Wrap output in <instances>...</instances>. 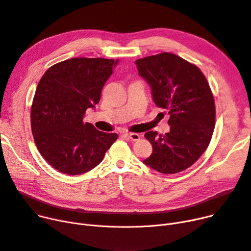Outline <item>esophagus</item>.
<instances>
[{
	"mask_svg": "<svg viewBox=\"0 0 251 251\" xmlns=\"http://www.w3.org/2000/svg\"><path fill=\"white\" fill-rule=\"evenodd\" d=\"M132 141H137L140 139V135L137 134V133H127L126 134Z\"/></svg>",
	"mask_w": 251,
	"mask_h": 251,
	"instance_id": "esophagus-1",
	"label": "esophagus"
}]
</instances>
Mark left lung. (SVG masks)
Listing matches in <instances>:
<instances>
[{
    "label": "left lung",
    "mask_w": 251,
    "mask_h": 251,
    "mask_svg": "<svg viewBox=\"0 0 251 251\" xmlns=\"http://www.w3.org/2000/svg\"><path fill=\"white\" fill-rule=\"evenodd\" d=\"M138 74L151 88L153 102L170 115V132L145 133L152 153L143 162L164 175L190 168L207 149L215 127V102L197 65L169 52L137 59Z\"/></svg>",
    "instance_id": "1"
}]
</instances>
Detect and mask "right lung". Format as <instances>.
Masks as SVG:
<instances>
[{"label":"right lung","instance_id":"1","mask_svg":"<svg viewBox=\"0 0 251 251\" xmlns=\"http://www.w3.org/2000/svg\"><path fill=\"white\" fill-rule=\"evenodd\" d=\"M118 60L75 57L58 62L42 75L31 106V129L43 158L56 171L76 176L101 162L118 138L116 133L83 123L95 108Z\"/></svg>","mask_w":251,"mask_h":251}]
</instances>
